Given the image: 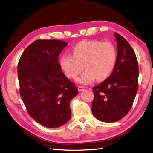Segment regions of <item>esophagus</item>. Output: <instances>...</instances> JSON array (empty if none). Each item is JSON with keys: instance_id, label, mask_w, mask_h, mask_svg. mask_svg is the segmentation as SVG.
<instances>
[{"instance_id": "obj_1", "label": "esophagus", "mask_w": 153, "mask_h": 153, "mask_svg": "<svg viewBox=\"0 0 153 153\" xmlns=\"http://www.w3.org/2000/svg\"><path fill=\"white\" fill-rule=\"evenodd\" d=\"M77 89H78L79 91H82L83 90H84L83 87H82V86H78V87H77Z\"/></svg>"}]
</instances>
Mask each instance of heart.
Returning <instances> with one entry per match:
<instances>
[{
	"label": "heart",
	"instance_id": "obj_1",
	"mask_svg": "<svg viewBox=\"0 0 153 153\" xmlns=\"http://www.w3.org/2000/svg\"><path fill=\"white\" fill-rule=\"evenodd\" d=\"M73 56L64 54L60 64L65 75L74 79L84 68L86 70L77 82L88 85L96 79L102 81L106 79L114 70L116 62V49L110 41L97 40L83 41L75 45Z\"/></svg>",
	"mask_w": 153,
	"mask_h": 153
}]
</instances>
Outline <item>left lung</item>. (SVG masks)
<instances>
[{
	"label": "left lung",
	"mask_w": 153,
	"mask_h": 153,
	"mask_svg": "<svg viewBox=\"0 0 153 153\" xmlns=\"http://www.w3.org/2000/svg\"><path fill=\"white\" fill-rule=\"evenodd\" d=\"M117 42L115 66L110 76L94 87L92 112L103 122H116L131 109L138 89L139 68L131 45L120 34L114 33Z\"/></svg>",
	"instance_id": "left-lung-1"
}]
</instances>
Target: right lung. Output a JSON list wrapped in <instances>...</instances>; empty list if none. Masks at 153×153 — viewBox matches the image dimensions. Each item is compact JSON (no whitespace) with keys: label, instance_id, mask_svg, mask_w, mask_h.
Returning a JSON list of instances; mask_svg holds the SVG:
<instances>
[{"label":"right lung","instance_id":"1","mask_svg":"<svg viewBox=\"0 0 153 153\" xmlns=\"http://www.w3.org/2000/svg\"><path fill=\"white\" fill-rule=\"evenodd\" d=\"M67 45L60 40H36L25 48L18 64L23 102L32 118L47 128H58L69 121L70 100L78 94L58 62Z\"/></svg>","mask_w":153,"mask_h":153}]
</instances>
